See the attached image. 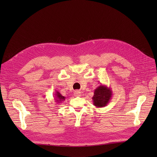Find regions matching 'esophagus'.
I'll return each mask as SVG.
<instances>
[{"instance_id":"obj_1","label":"esophagus","mask_w":157,"mask_h":157,"mask_svg":"<svg viewBox=\"0 0 157 157\" xmlns=\"http://www.w3.org/2000/svg\"><path fill=\"white\" fill-rule=\"evenodd\" d=\"M74 95L75 96H81V92L79 91H75L74 93Z\"/></svg>"}]
</instances>
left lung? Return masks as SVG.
Here are the masks:
<instances>
[{"label":"left lung","instance_id":"obj_1","mask_svg":"<svg viewBox=\"0 0 157 157\" xmlns=\"http://www.w3.org/2000/svg\"><path fill=\"white\" fill-rule=\"evenodd\" d=\"M113 91L110 87L105 85H100L98 86L94 92L93 97V104L96 107H103L107 105L112 98Z\"/></svg>","mask_w":157,"mask_h":157}]
</instances>
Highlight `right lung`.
<instances>
[{"label":"right lung","mask_w":157,"mask_h":157,"mask_svg":"<svg viewBox=\"0 0 157 157\" xmlns=\"http://www.w3.org/2000/svg\"><path fill=\"white\" fill-rule=\"evenodd\" d=\"M56 91V93L54 96V97H55L54 100L57 104H60L62 101L65 100V97L63 96L58 91Z\"/></svg>","instance_id":"add662e5"}]
</instances>
